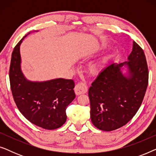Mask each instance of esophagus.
Segmentation results:
<instances>
[{
    "label": "esophagus",
    "instance_id": "1",
    "mask_svg": "<svg viewBox=\"0 0 156 156\" xmlns=\"http://www.w3.org/2000/svg\"><path fill=\"white\" fill-rule=\"evenodd\" d=\"M87 90H88L87 86L83 82H79L78 84L76 85L75 87H74V91H75V94L76 95H80L82 94L87 93Z\"/></svg>",
    "mask_w": 156,
    "mask_h": 156
}]
</instances>
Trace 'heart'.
Listing matches in <instances>:
<instances>
[{"instance_id":"1","label":"heart","mask_w":156,"mask_h":156,"mask_svg":"<svg viewBox=\"0 0 156 156\" xmlns=\"http://www.w3.org/2000/svg\"><path fill=\"white\" fill-rule=\"evenodd\" d=\"M101 64H98V63H95L93 64L90 66L89 67V72H90L91 74H97L98 72L101 69Z\"/></svg>"}]
</instances>
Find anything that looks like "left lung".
<instances>
[{
	"mask_svg": "<svg viewBox=\"0 0 156 156\" xmlns=\"http://www.w3.org/2000/svg\"><path fill=\"white\" fill-rule=\"evenodd\" d=\"M129 61L104 68L89 89L91 122L111 131L126 124L141 105L148 84V69L143 49L133 41ZM128 67L127 76L121 67Z\"/></svg>",
	"mask_w": 156,
	"mask_h": 156,
	"instance_id": "obj_1",
	"label": "left lung"
}]
</instances>
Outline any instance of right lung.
<instances>
[{
  "label": "right lung",
  "instance_id": "add662e5",
  "mask_svg": "<svg viewBox=\"0 0 156 156\" xmlns=\"http://www.w3.org/2000/svg\"><path fill=\"white\" fill-rule=\"evenodd\" d=\"M15 47L10 61L9 78L12 97L21 114L29 121L44 129L61 127L67 120V106L75 98L72 80L59 78L46 82H30L20 68V45Z\"/></svg>",
  "mask_w": 156,
  "mask_h": 156
}]
</instances>
